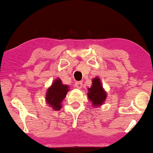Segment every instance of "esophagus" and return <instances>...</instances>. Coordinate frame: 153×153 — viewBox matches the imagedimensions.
Returning <instances> with one entry per match:
<instances>
[{
    "label": "esophagus",
    "instance_id": "esophagus-1",
    "mask_svg": "<svg viewBox=\"0 0 153 153\" xmlns=\"http://www.w3.org/2000/svg\"><path fill=\"white\" fill-rule=\"evenodd\" d=\"M83 86L82 82H76V87L77 88H82Z\"/></svg>",
    "mask_w": 153,
    "mask_h": 153
}]
</instances>
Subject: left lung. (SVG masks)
<instances>
[{
    "label": "left lung",
    "mask_w": 153,
    "mask_h": 153,
    "mask_svg": "<svg viewBox=\"0 0 153 153\" xmlns=\"http://www.w3.org/2000/svg\"><path fill=\"white\" fill-rule=\"evenodd\" d=\"M88 91L87 93L88 98L89 101L91 102L94 107L97 108V106H101L102 104L105 103L107 97V93L104 90L99 77L96 76L92 79L91 86L88 88Z\"/></svg>",
    "instance_id": "obj_1"
}]
</instances>
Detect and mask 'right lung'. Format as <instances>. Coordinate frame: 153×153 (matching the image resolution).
I'll return each instance as SVG.
<instances>
[{
	"label": "right lung",
	"mask_w": 153,
	"mask_h": 153,
	"mask_svg": "<svg viewBox=\"0 0 153 153\" xmlns=\"http://www.w3.org/2000/svg\"><path fill=\"white\" fill-rule=\"evenodd\" d=\"M69 91V85H64L61 79L56 78L47 90L45 101L54 111L61 109L62 101Z\"/></svg>",
	"instance_id": "obj_1"
}]
</instances>
